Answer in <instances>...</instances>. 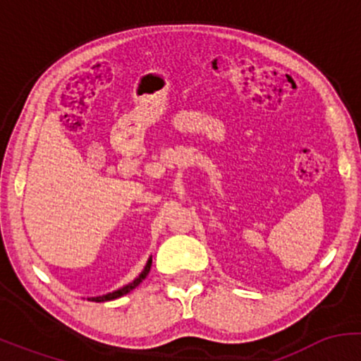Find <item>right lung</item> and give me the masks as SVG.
Returning <instances> with one entry per match:
<instances>
[{"label": "right lung", "mask_w": 361, "mask_h": 361, "mask_svg": "<svg viewBox=\"0 0 361 361\" xmlns=\"http://www.w3.org/2000/svg\"><path fill=\"white\" fill-rule=\"evenodd\" d=\"M151 264H152V258H149V259H147V263H146V267H144L142 273H140V275H139L137 279H135L134 281H132V283H128V285H126V287H122V288L115 290V292H111V293H106V295H102V297H91L90 300H93V302H106V300H114V299H118V297L126 295V293L130 292V290H134V288L137 287V285L140 283V281H142L144 279H146L147 273H149V270H151Z\"/></svg>", "instance_id": "obj_1"}]
</instances>
